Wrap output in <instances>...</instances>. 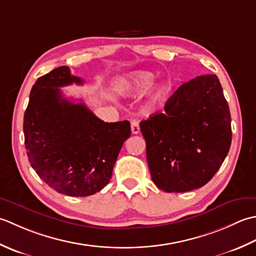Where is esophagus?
I'll use <instances>...</instances> for the list:
<instances>
[{
    "mask_svg": "<svg viewBox=\"0 0 256 256\" xmlns=\"http://www.w3.org/2000/svg\"><path fill=\"white\" fill-rule=\"evenodd\" d=\"M132 134H139V132H140L139 122L136 120V119H134V120H132Z\"/></svg>",
    "mask_w": 256,
    "mask_h": 256,
    "instance_id": "34e87169",
    "label": "esophagus"
}]
</instances>
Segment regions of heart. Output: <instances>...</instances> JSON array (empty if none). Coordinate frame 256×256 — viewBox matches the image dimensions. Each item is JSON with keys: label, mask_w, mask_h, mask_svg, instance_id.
<instances>
[{"label": "heart", "mask_w": 256, "mask_h": 256, "mask_svg": "<svg viewBox=\"0 0 256 256\" xmlns=\"http://www.w3.org/2000/svg\"><path fill=\"white\" fill-rule=\"evenodd\" d=\"M154 82V75L147 72H137L127 77H122L118 82V88L124 95H134L147 90ZM162 95V90L158 88L152 95V100L156 102Z\"/></svg>", "instance_id": "1"}]
</instances>
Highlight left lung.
Instances as JSON below:
<instances>
[{
  "mask_svg": "<svg viewBox=\"0 0 256 256\" xmlns=\"http://www.w3.org/2000/svg\"><path fill=\"white\" fill-rule=\"evenodd\" d=\"M154 184L166 192H186L210 181L228 152L231 114L216 75L182 84L164 112L140 122Z\"/></svg>",
  "mask_w": 256,
  "mask_h": 256,
  "instance_id": "obj_1",
  "label": "left lung"
}]
</instances>
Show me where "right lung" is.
Instances as JSON below:
<instances>
[{
	"label": "right lung",
	"instance_id": "obj_1",
	"mask_svg": "<svg viewBox=\"0 0 256 256\" xmlns=\"http://www.w3.org/2000/svg\"><path fill=\"white\" fill-rule=\"evenodd\" d=\"M82 85L67 66L40 77L32 87L24 114L28 161L52 189L70 196H88L109 184L124 142L128 120L105 122L84 102H70L60 87Z\"/></svg>",
	"mask_w": 256,
	"mask_h": 256
}]
</instances>
